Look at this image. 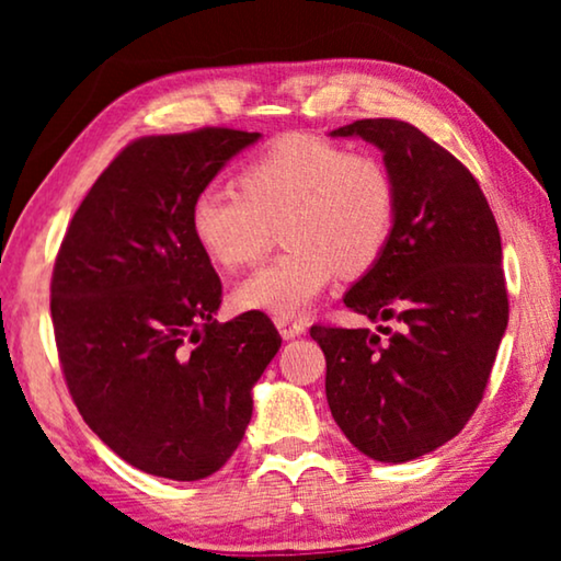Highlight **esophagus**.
Here are the masks:
<instances>
[{
  "label": "esophagus",
  "instance_id": "obj_1",
  "mask_svg": "<svg viewBox=\"0 0 561 561\" xmlns=\"http://www.w3.org/2000/svg\"><path fill=\"white\" fill-rule=\"evenodd\" d=\"M275 327H278L283 340H296V336H301L306 332L304 321L296 319H275Z\"/></svg>",
  "mask_w": 561,
  "mask_h": 561
}]
</instances>
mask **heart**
I'll list each match as a JSON object with an SVG mask.
<instances>
[{"instance_id":"1","label":"heart","mask_w":561,"mask_h":561,"mask_svg":"<svg viewBox=\"0 0 561 561\" xmlns=\"http://www.w3.org/2000/svg\"><path fill=\"white\" fill-rule=\"evenodd\" d=\"M242 191L204 186L191 202V234L219 267L250 265L283 221L288 255L260 267L234 304L275 319L301 317L336 278L378 263L396 225V183L380 158L313 135H288L242 171Z\"/></svg>"}]
</instances>
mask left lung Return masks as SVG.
Listing matches in <instances>:
<instances>
[{"label": "left lung", "instance_id": "1", "mask_svg": "<svg viewBox=\"0 0 561 561\" xmlns=\"http://www.w3.org/2000/svg\"><path fill=\"white\" fill-rule=\"evenodd\" d=\"M329 135L363 137L393 175V234L344 306L398 329L311 327L327 401L363 455L409 462L462 432L482 401L508 327L501 232L474 175L409 122L357 119Z\"/></svg>", "mask_w": 561, "mask_h": 561}]
</instances>
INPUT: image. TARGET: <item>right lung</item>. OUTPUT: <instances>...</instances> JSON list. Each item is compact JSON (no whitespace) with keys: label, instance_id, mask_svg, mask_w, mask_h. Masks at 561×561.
Masks as SVG:
<instances>
[{"label":"right lung","instance_id":"obj_1","mask_svg":"<svg viewBox=\"0 0 561 561\" xmlns=\"http://www.w3.org/2000/svg\"><path fill=\"white\" fill-rule=\"evenodd\" d=\"M260 133L204 127L127 145L73 214L50 283L58 357L91 432L137 470L209 478L240 447L280 350L260 311L219 324L221 280L191 202Z\"/></svg>","mask_w":561,"mask_h":561}]
</instances>
